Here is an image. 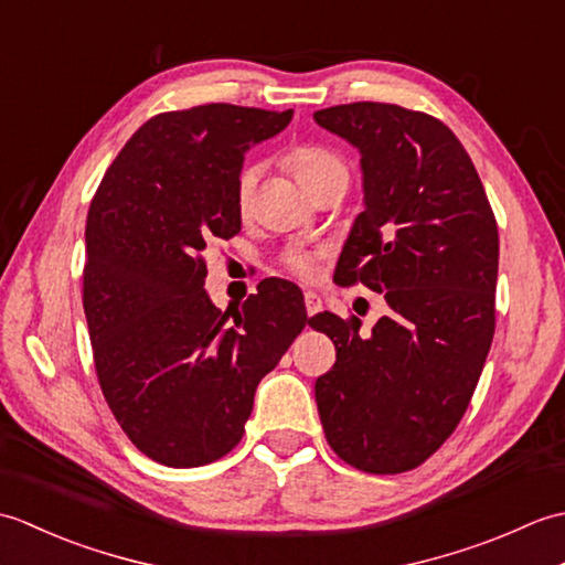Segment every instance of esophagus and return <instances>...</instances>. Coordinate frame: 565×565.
Listing matches in <instances>:
<instances>
[{
	"label": "esophagus",
	"instance_id": "1",
	"mask_svg": "<svg viewBox=\"0 0 565 565\" xmlns=\"http://www.w3.org/2000/svg\"><path fill=\"white\" fill-rule=\"evenodd\" d=\"M303 301H306V313H308V316H316V313H320L322 301H320V296H318V294H313V291H306V294H303Z\"/></svg>",
	"mask_w": 565,
	"mask_h": 565
}]
</instances>
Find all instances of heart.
<instances>
[{
    "mask_svg": "<svg viewBox=\"0 0 565 565\" xmlns=\"http://www.w3.org/2000/svg\"><path fill=\"white\" fill-rule=\"evenodd\" d=\"M286 164H289V170L294 172L296 182L301 184L306 191L310 186H316L318 182H322V179H330V177H338V174L347 177V164H344L340 154L328 150V148H320V146H298V148H294L289 154H286ZM257 179H259V167L257 164H245L237 174L235 199H237V206L243 211L249 206L252 194H255ZM316 259H318V252L298 247V245H294V247L284 252L286 269L294 271L296 276H301V279H310V276L316 274Z\"/></svg>",
    "mask_w": 565,
    "mask_h": 565,
    "instance_id": "b5f03b06",
    "label": "heart"
}]
</instances>
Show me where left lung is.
Returning <instances> with one entry per match:
<instances>
[{"label": "left lung", "instance_id": "obj_1", "mask_svg": "<svg viewBox=\"0 0 565 565\" xmlns=\"http://www.w3.org/2000/svg\"><path fill=\"white\" fill-rule=\"evenodd\" d=\"M362 154L364 211L334 269L383 294L369 334L313 318L338 362L316 381L334 454L366 473H403L463 417L495 332L498 225L468 152L427 114L356 102L313 114Z\"/></svg>", "mask_w": 565, "mask_h": 565}]
</instances>
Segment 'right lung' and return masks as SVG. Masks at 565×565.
Listing matches in <instances>:
<instances>
[{
  "label": "right lung",
  "mask_w": 565,
  "mask_h": 565,
  "mask_svg": "<svg viewBox=\"0 0 565 565\" xmlns=\"http://www.w3.org/2000/svg\"><path fill=\"white\" fill-rule=\"evenodd\" d=\"M291 118L233 104L160 114L94 194L82 296L94 366L118 425L158 463L194 468L231 451L259 381L310 322L289 281H262L233 322L203 289L201 252L243 225L245 152Z\"/></svg>",
  "instance_id": "right-lung-1"
}]
</instances>
